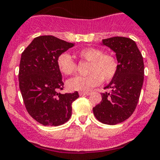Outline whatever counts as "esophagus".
Returning a JSON list of instances; mask_svg holds the SVG:
<instances>
[{"mask_svg":"<svg viewBox=\"0 0 160 160\" xmlns=\"http://www.w3.org/2000/svg\"><path fill=\"white\" fill-rule=\"evenodd\" d=\"M80 96H84V95H89L90 94V92H80L79 93Z\"/></svg>","mask_w":160,"mask_h":160,"instance_id":"obj_1","label":"esophagus"}]
</instances>
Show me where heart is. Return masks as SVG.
<instances>
[{
	"label": "heart",
	"mask_w": 160,
	"mask_h": 160,
	"mask_svg": "<svg viewBox=\"0 0 160 160\" xmlns=\"http://www.w3.org/2000/svg\"><path fill=\"white\" fill-rule=\"evenodd\" d=\"M77 55L81 59L90 62L87 76H76L67 80V86L71 91H89L102 83V80L111 81L118 71L119 63L114 56L104 54L102 50L96 48H85L80 50ZM58 69L64 75L76 73L77 65L70 54L62 53L57 60Z\"/></svg>",
	"instance_id": "obj_1"
}]
</instances>
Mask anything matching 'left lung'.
Returning <instances> with one entry per match:
<instances>
[{
  "label": "left lung",
  "instance_id": "obj_1",
  "mask_svg": "<svg viewBox=\"0 0 160 160\" xmlns=\"http://www.w3.org/2000/svg\"><path fill=\"white\" fill-rule=\"evenodd\" d=\"M102 44L116 52L119 68L116 76L104 89L102 101L93 108L100 122L116 125L127 120L136 109L144 81V62L136 42L129 38L112 37Z\"/></svg>",
  "mask_w": 160,
  "mask_h": 160
}]
</instances>
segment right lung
Wrapping results in <instances>:
<instances>
[{
  "mask_svg": "<svg viewBox=\"0 0 160 160\" xmlns=\"http://www.w3.org/2000/svg\"><path fill=\"white\" fill-rule=\"evenodd\" d=\"M74 46L52 35L35 38L22 52L19 71V89L26 110L43 126L67 122L71 104L79 98L77 91L62 94L64 83L57 60Z\"/></svg>",
  "mask_w": 160,
  "mask_h": 160,
  "instance_id": "add662e5",
  "label": "right lung"
}]
</instances>
